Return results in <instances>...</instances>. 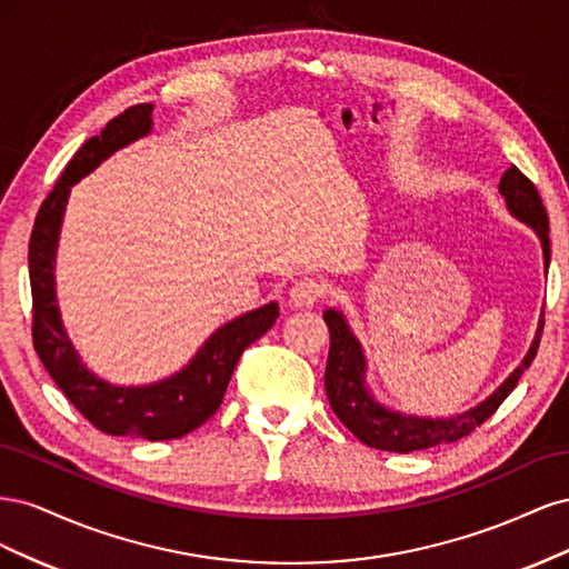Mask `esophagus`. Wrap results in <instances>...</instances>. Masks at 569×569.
<instances>
[{
	"mask_svg": "<svg viewBox=\"0 0 569 569\" xmlns=\"http://www.w3.org/2000/svg\"><path fill=\"white\" fill-rule=\"evenodd\" d=\"M325 295V284L313 278H303L291 284L289 289V303L295 308H311Z\"/></svg>",
	"mask_w": 569,
	"mask_h": 569,
	"instance_id": "obj_1",
	"label": "esophagus"
}]
</instances>
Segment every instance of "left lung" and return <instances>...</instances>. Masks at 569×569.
Returning <instances> with one entry per match:
<instances>
[{
	"instance_id": "8db88e82",
	"label": "left lung",
	"mask_w": 569,
	"mask_h": 569,
	"mask_svg": "<svg viewBox=\"0 0 569 569\" xmlns=\"http://www.w3.org/2000/svg\"><path fill=\"white\" fill-rule=\"evenodd\" d=\"M498 192L506 199V206L512 218H518L525 226L539 237L543 251V270L548 274L550 263V239H548V216L541 203V197L518 168L510 166ZM327 327H330V356H327L325 368V391L335 416L343 422L353 437H358L370 449L410 453L432 449L439 443H453L468 437L475 427H479L487 418H491L496 408L506 401V396L515 389L522 372L531 366L533 356L539 349V339L543 330V311L539 318V327L533 332L531 347L525 353L522 363L515 368L506 380L498 385L485 401L458 412L451 418H429V416H410V412L393 410L380 403L368 387V358L363 343L353 335L351 325L337 308H327L322 313Z\"/></svg>"
}]
</instances>
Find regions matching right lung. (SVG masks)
<instances>
[{
  "label": "right lung",
  "mask_w": 569,
  "mask_h": 569,
  "mask_svg": "<svg viewBox=\"0 0 569 569\" xmlns=\"http://www.w3.org/2000/svg\"><path fill=\"white\" fill-rule=\"evenodd\" d=\"M151 111V104L130 107L109 120L107 128L84 142L68 161L63 176L36 218L28 268L32 289V343L66 399L104 435L163 441L189 435L213 416L226 396L239 356L270 330L280 316V306L270 301L220 325L187 366L151 385H111L80 360L61 320L54 274L68 194L73 184L90 176L118 149L147 137L153 128Z\"/></svg>",
  "instance_id": "right-lung-1"
}]
</instances>
